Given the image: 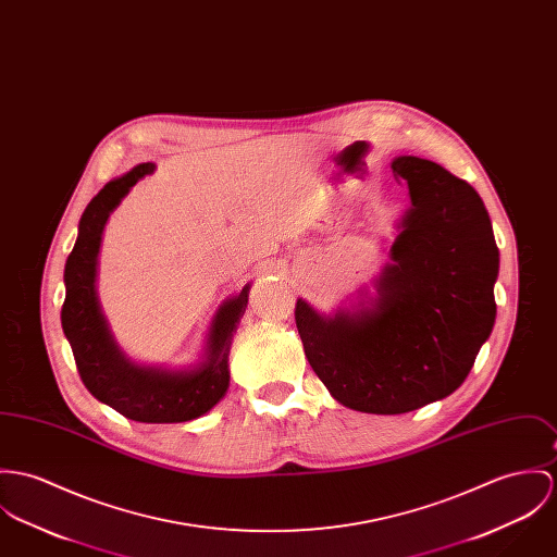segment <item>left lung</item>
<instances>
[{"mask_svg": "<svg viewBox=\"0 0 557 557\" xmlns=\"http://www.w3.org/2000/svg\"><path fill=\"white\" fill-rule=\"evenodd\" d=\"M394 174L410 206L389 261L330 314L306 300L296 325L310 368L334 400L372 414H403L451 396L496 321L500 253L485 203L443 165L400 154Z\"/></svg>", "mask_w": 557, "mask_h": 557, "instance_id": "obj_1", "label": "left lung"}]
</instances>
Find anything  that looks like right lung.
<instances>
[{
    "instance_id": "1",
    "label": "right lung",
    "mask_w": 557,
    "mask_h": 557,
    "mask_svg": "<svg viewBox=\"0 0 557 557\" xmlns=\"http://www.w3.org/2000/svg\"><path fill=\"white\" fill-rule=\"evenodd\" d=\"M154 172L147 161L112 178L85 208L78 238L65 261L61 327L72 347L85 387L103 405L140 423H183L206 414L230 387V347L249 304L251 285L219 306L196 363L170 368L143 363L114 341L96 289L101 234L114 208L132 187Z\"/></svg>"
}]
</instances>
